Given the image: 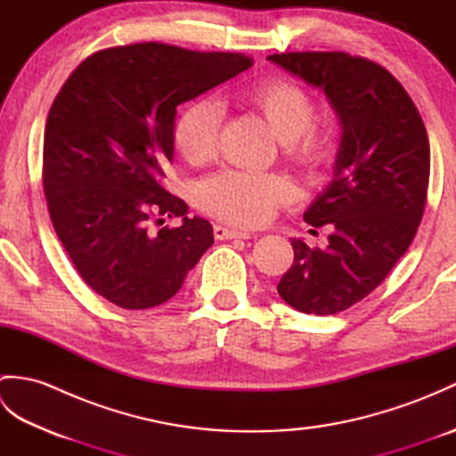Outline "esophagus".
<instances>
[{
	"mask_svg": "<svg viewBox=\"0 0 456 456\" xmlns=\"http://www.w3.org/2000/svg\"><path fill=\"white\" fill-rule=\"evenodd\" d=\"M213 235L219 240H227V239H250L253 233H248V231H239L233 227H225V225H216L213 227Z\"/></svg>",
	"mask_w": 456,
	"mask_h": 456,
	"instance_id": "34e87169",
	"label": "esophagus"
}]
</instances>
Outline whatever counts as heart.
Wrapping results in <instances>:
<instances>
[{
	"mask_svg": "<svg viewBox=\"0 0 456 456\" xmlns=\"http://www.w3.org/2000/svg\"><path fill=\"white\" fill-rule=\"evenodd\" d=\"M240 100L266 121L274 137L284 142L286 157L297 167L315 168L323 160L325 142L312 127L315 103L297 84L270 80L247 90ZM219 129V105L211 100L191 102L174 123V147L191 167H203L216 159ZM288 198V182L273 174L227 170L198 188L200 208L235 225H260Z\"/></svg>",
	"mask_w": 456,
	"mask_h": 456,
	"instance_id": "heart-1",
	"label": "heart"
}]
</instances>
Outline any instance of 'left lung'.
Segmentation results:
<instances>
[{
    "instance_id": "8db88e82",
    "label": "left lung",
    "mask_w": 456,
    "mask_h": 456,
    "mask_svg": "<svg viewBox=\"0 0 456 456\" xmlns=\"http://www.w3.org/2000/svg\"><path fill=\"white\" fill-rule=\"evenodd\" d=\"M284 68L331 105L341 142L333 178L304 213L331 223L327 248L294 239V265L278 294L302 314L333 315L388 276L418 231L429 183V139L403 86L376 62L346 53H282Z\"/></svg>"
}]
</instances>
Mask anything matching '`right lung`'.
I'll return each instance as SVG.
<instances>
[{
    "mask_svg": "<svg viewBox=\"0 0 456 456\" xmlns=\"http://www.w3.org/2000/svg\"><path fill=\"white\" fill-rule=\"evenodd\" d=\"M250 66L243 54L139 43L88 56L58 92L43 147L48 213L84 282L111 304L168 302L213 245L211 223L162 186L176 108ZM152 215L183 225L154 234Z\"/></svg>",
    "mask_w": 456,
    "mask_h": 456,
    "instance_id": "obj_1",
    "label": "right lung"
}]
</instances>
